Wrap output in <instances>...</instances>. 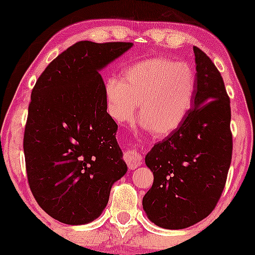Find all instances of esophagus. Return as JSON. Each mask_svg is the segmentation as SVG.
Masks as SVG:
<instances>
[{"instance_id": "obj_1", "label": "esophagus", "mask_w": 255, "mask_h": 255, "mask_svg": "<svg viewBox=\"0 0 255 255\" xmlns=\"http://www.w3.org/2000/svg\"><path fill=\"white\" fill-rule=\"evenodd\" d=\"M124 159L129 169H135L139 165H141L142 163L141 153L135 150H126L124 153Z\"/></svg>"}]
</instances>
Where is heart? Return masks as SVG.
Instances as JSON below:
<instances>
[{"label":"heart","mask_w":255,"mask_h":255,"mask_svg":"<svg viewBox=\"0 0 255 255\" xmlns=\"http://www.w3.org/2000/svg\"><path fill=\"white\" fill-rule=\"evenodd\" d=\"M195 75L187 64L166 57L140 61L124 73L121 80L105 84L108 114L119 124L137 121L157 137L171 134L191 110Z\"/></svg>","instance_id":"heart-1"}]
</instances>
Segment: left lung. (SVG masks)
<instances>
[{
	"label": "left lung",
	"mask_w": 255,
	"mask_h": 255,
	"mask_svg": "<svg viewBox=\"0 0 255 255\" xmlns=\"http://www.w3.org/2000/svg\"><path fill=\"white\" fill-rule=\"evenodd\" d=\"M193 50L197 75L191 110L145 157L153 184L142 207L152 223L164 229H184L213 211L233 153L230 99L223 78L203 50Z\"/></svg>",
	"instance_id": "left-lung-1"
}]
</instances>
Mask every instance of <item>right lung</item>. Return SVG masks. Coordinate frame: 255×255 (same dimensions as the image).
<instances>
[{"instance_id": "right-lung-1", "label": "right lung", "mask_w": 255, "mask_h": 255, "mask_svg": "<svg viewBox=\"0 0 255 255\" xmlns=\"http://www.w3.org/2000/svg\"><path fill=\"white\" fill-rule=\"evenodd\" d=\"M131 45L75 43L32 90L24 134L28 184L38 205L64 224L98 218L113 184L127 172L99 72Z\"/></svg>"}]
</instances>
